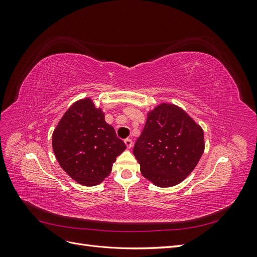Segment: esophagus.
<instances>
[{
  "mask_svg": "<svg viewBox=\"0 0 257 257\" xmlns=\"http://www.w3.org/2000/svg\"><path fill=\"white\" fill-rule=\"evenodd\" d=\"M124 143H125V146L127 149H131L132 146H133V142H132V139H130V138H126L125 141H124Z\"/></svg>",
  "mask_w": 257,
  "mask_h": 257,
  "instance_id": "esophagus-1",
  "label": "esophagus"
}]
</instances>
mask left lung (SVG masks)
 Here are the masks:
<instances>
[{
	"instance_id": "left-lung-1",
	"label": "left lung",
	"mask_w": 257,
	"mask_h": 257,
	"mask_svg": "<svg viewBox=\"0 0 257 257\" xmlns=\"http://www.w3.org/2000/svg\"><path fill=\"white\" fill-rule=\"evenodd\" d=\"M204 132L180 107L163 103L148 112L133 153L143 176L160 188L183 181L204 153Z\"/></svg>"
}]
</instances>
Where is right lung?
<instances>
[{
    "mask_svg": "<svg viewBox=\"0 0 257 257\" xmlns=\"http://www.w3.org/2000/svg\"><path fill=\"white\" fill-rule=\"evenodd\" d=\"M60 166L82 185H96L110 174L116 157L126 146L106 123L105 114L91 98L74 103L52 134Z\"/></svg>",
    "mask_w": 257,
    "mask_h": 257,
    "instance_id": "right-lung-1",
    "label": "right lung"
}]
</instances>
